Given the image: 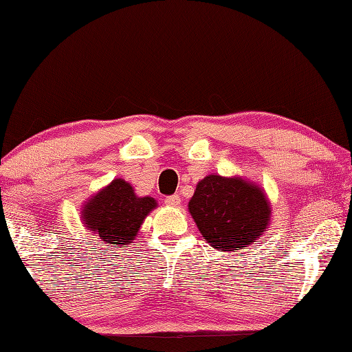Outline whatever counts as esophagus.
I'll list each match as a JSON object with an SVG mask.
<instances>
[{"instance_id":"esophagus-1","label":"esophagus","mask_w":352,"mask_h":352,"mask_svg":"<svg viewBox=\"0 0 352 352\" xmlns=\"http://www.w3.org/2000/svg\"><path fill=\"white\" fill-rule=\"evenodd\" d=\"M164 204L169 205V206H178L182 204V197L180 194H174V195H168V197L164 199Z\"/></svg>"}]
</instances>
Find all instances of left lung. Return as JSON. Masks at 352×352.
I'll use <instances>...</instances> for the list:
<instances>
[{
  "instance_id": "left-lung-1",
  "label": "left lung",
  "mask_w": 352,
  "mask_h": 352,
  "mask_svg": "<svg viewBox=\"0 0 352 352\" xmlns=\"http://www.w3.org/2000/svg\"><path fill=\"white\" fill-rule=\"evenodd\" d=\"M189 212L201 236L222 252L252 245L270 219L269 201L261 188L242 178L220 175H208L197 184Z\"/></svg>"
}]
</instances>
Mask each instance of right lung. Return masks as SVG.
<instances>
[{
	"label": "right lung",
	"instance_id": "obj_1",
	"mask_svg": "<svg viewBox=\"0 0 352 352\" xmlns=\"http://www.w3.org/2000/svg\"><path fill=\"white\" fill-rule=\"evenodd\" d=\"M157 206L152 197H136L127 182L116 178L88 201L82 217L88 230L96 231L110 245H129L142 220Z\"/></svg>",
	"mask_w": 352,
	"mask_h": 352
}]
</instances>
